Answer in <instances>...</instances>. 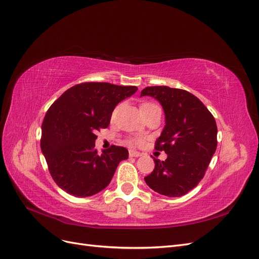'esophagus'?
Segmentation results:
<instances>
[{
  "label": "esophagus",
  "mask_w": 259,
  "mask_h": 259,
  "mask_svg": "<svg viewBox=\"0 0 259 259\" xmlns=\"http://www.w3.org/2000/svg\"><path fill=\"white\" fill-rule=\"evenodd\" d=\"M141 155H142V153H140V152L129 151V156L130 157H139V156H141Z\"/></svg>",
  "instance_id": "obj_1"
}]
</instances>
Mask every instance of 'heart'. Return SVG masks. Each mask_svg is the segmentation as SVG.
Listing matches in <instances>:
<instances>
[{"instance_id": "1", "label": "heart", "mask_w": 259, "mask_h": 259, "mask_svg": "<svg viewBox=\"0 0 259 259\" xmlns=\"http://www.w3.org/2000/svg\"><path fill=\"white\" fill-rule=\"evenodd\" d=\"M150 105H153V104H151V103H145V104H143L141 106V108L145 107V106H150ZM129 142H130V144H134V145H141L143 143V139L142 138H139V137L130 138L129 139Z\"/></svg>"}]
</instances>
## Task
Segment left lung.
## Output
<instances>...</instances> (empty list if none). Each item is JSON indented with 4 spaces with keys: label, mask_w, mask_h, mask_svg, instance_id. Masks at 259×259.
Masks as SVG:
<instances>
[{
    "label": "left lung",
    "mask_w": 259,
    "mask_h": 259,
    "mask_svg": "<svg viewBox=\"0 0 259 259\" xmlns=\"http://www.w3.org/2000/svg\"><path fill=\"white\" fill-rule=\"evenodd\" d=\"M150 95L165 110L166 124L155 142L166 160L155 159V168L144 180L165 196H182L194 189L207 170L217 147V124L211 113L195 95L166 85L146 87L141 97Z\"/></svg>",
    "instance_id": "obj_1"
}]
</instances>
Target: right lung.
<instances>
[{"instance_id": "obj_1", "label": "right lung", "mask_w": 259, "mask_h": 259, "mask_svg": "<svg viewBox=\"0 0 259 259\" xmlns=\"http://www.w3.org/2000/svg\"><path fill=\"white\" fill-rule=\"evenodd\" d=\"M138 90L135 85L82 82L58 98L42 122L41 150L49 171L67 193L87 197L105 189L128 150L112 145L99 155L97 131L105 129L118 103Z\"/></svg>"}]
</instances>
